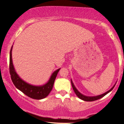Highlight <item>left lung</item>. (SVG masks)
<instances>
[{
    "label": "left lung",
    "instance_id": "obj_1",
    "mask_svg": "<svg viewBox=\"0 0 124 124\" xmlns=\"http://www.w3.org/2000/svg\"><path fill=\"white\" fill-rule=\"evenodd\" d=\"M71 84H72V88H73V91H74V92H75V93H76L77 96H78V98H80V99L83 100H84V101H95V100H99L100 99H101V98L103 97L104 96H105L107 93H108L109 92H110L113 89L114 87H115V85H114L113 87H112L110 90H109V91L107 92H105L103 94H101V95H99V96H93V97H89V96H84V95H83V94H82L81 93H80L78 91V89H77L76 88H75V86L73 85V82L72 81V80H71Z\"/></svg>",
    "mask_w": 124,
    "mask_h": 124
}]
</instances>
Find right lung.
Returning <instances> with one entry per match:
<instances>
[{
	"label": "right lung",
	"instance_id": "obj_1",
	"mask_svg": "<svg viewBox=\"0 0 124 124\" xmlns=\"http://www.w3.org/2000/svg\"><path fill=\"white\" fill-rule=\"evenodd\" d=\"M12 46L11 48L9 54V73L11 75V80L14 83V85L17 89L22 91L24 94L28 96L29 97L33 99L40 100L46 97L51 91H52L54 86V80L57 76V73L60 69H58L52 73L49 81L43 86H33L25 83L23 80L21 79L16 72H15L13 65L12 60Z\"/></svg>",
	"mask_w": 124,
	"mask_h": 124
}]
</instances>
